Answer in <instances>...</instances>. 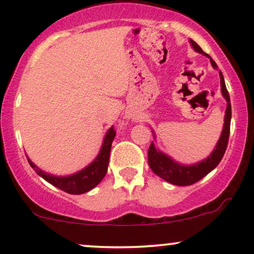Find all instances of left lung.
<instances>
[{
    "label": "left lung",
    "mask_w": 254,
    "mask_h": 254,
    "mask_svg": "<svg viewBox=\"0 0 254 254\" xmlns=\"http://www.w3.org/2000/svg\"><path fill=\"white\" fill-rule=\"evenodd\" d=\"M190 43L192 48L194 49L199 54L205 55L210 58L211 65L215 69L217 68L216 63L211 60V57L208 54H205L200 46L193 40L190 39ZM220 78H221V90L224 99L227 100V109H226V116H224V125L222 133H221L220 139H218L216 148L211 153V155L208 159L203 160L202 162L192 166H184L178 164V162L173 161L171 157L165 155L160 150H157L154 143H150L149 149H148V164L151 171L159 176L160 178L166 180V182L173 184V185L178 186H186L192 185V184L199 182L203 177L206 174L210 173L216 166L220 164L222 157L226 153L227 144H228L229 139V131H230V118H232V106H230V98L228 94V90L226 88V83H224V78L222 72L220 71Z\"/></svg>",
    "instance_id": "obj_1"
}]
</instances>
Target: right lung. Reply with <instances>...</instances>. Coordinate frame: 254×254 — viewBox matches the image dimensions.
<instances>
[{
    "label": "right lung",
    "mask_w": 254,
    "mask_h": 254,
    "mask_svg": "<svg viewBox=\"0 0 254 254\" xmlns=\"http://www.w3.org/2000/svg\"><path fill=\"white\" fill-rule=\"evenodd\" d=\"M116 137V130L113 127L107 131L106 136L104 138L103 147H101L100 153L97 156V159L92 162L82 171L77 172V173L72 174L69 177H55L51 174L45 173L42 170L37 167L33 162L28 159L31 167L39 174L40 177L44 178L46 182L52 184L56 188L61 189V190L66 192L70 194H81L84 192H88L92 190L93 188L98 185L101 180L104 179L105 174L107 172V166H109L110 160V151L111 145H112L113 139Z\"/></svg>",
    "instance_id": "right-lung-1"
}]
</instances>
